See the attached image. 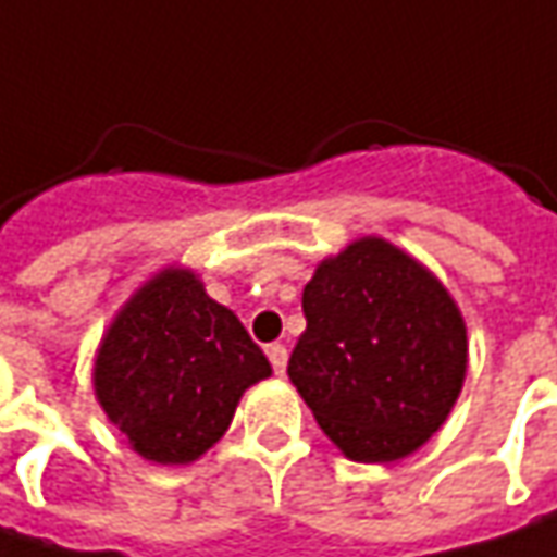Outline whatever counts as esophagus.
Returning <instances> with one entry per match:
<instances>
[{
  "label": "esophagus",
  "mask_w": 557,
  "mask_h": 557,
  "mask_svg": "<svg viewBox=\"0 0 557 557\" xmlns=\"http://www.w3.org/2000/svg\"><path fill=\"white\" fill-rule=\"evenodd\" d=\"M268 361H271V368H274L277 374H283V371H286V361H289V351H286V346L271 343V346H268Z\"/></svg>",
  "instance_id": "34e87169"
}]
</instances>
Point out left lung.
<instances>
[{
    "label": "left lung",
    "mask_w": 557,
    "mask_h": 557,
    "mask_svg": "<svg viewBox=\"0 0 557 557\" xmlns=\"http://www.w3.org/2000/svg\"><path fill=\"white\" fill-rule=\"evenodd\" d=\"M286 374L351 461H399L443 426L468 374V330L448 289L380 236L324 258L302 293Z\"/></svg>",
    "instance_id": "obj_1"
}]
</instances>
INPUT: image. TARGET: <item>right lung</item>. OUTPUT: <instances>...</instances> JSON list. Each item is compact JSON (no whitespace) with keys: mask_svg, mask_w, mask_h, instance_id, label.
Segmentation results:
<instances>
[{"mask_svg":"<svg viewBox=\"0 0 557 557\" xmlns=\"http://www.w3.org/2000/svg\"><path fill=\"white\" fill-rule=\"evenodd\" d=\"M271 376L231 308L186 268H164L124 305L96 351L92 386L146 461L189 465L214 446L243 393Z\"/></svg>","mask_w":557,"mask_h":557,"instance_id":"obj_1","label":"right lung"}]
</instances>
